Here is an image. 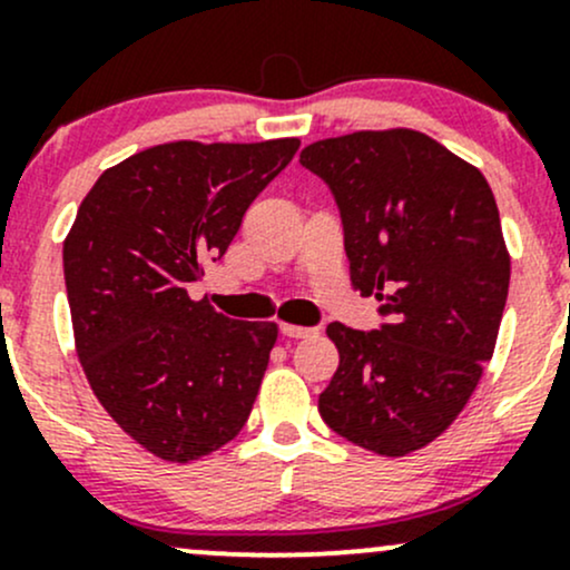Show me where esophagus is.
I'll use <instances>...</instances> for the list:
<instances>
[{"mask_svg": "<svg viewBox=\"0 0 570 570\" xmlns=\"http://www.w3.org/2000/svg\"><path fill=\"white\" fill-rule=\"evenodd\" d=\"M279 332L285 336H293V340H307V336H315L317 328H307V326H291V323H283Z\"/></svg>", "mask_w": 570, "mask_h": 570, "instance_id": "34e87169", "label": "esophagus"}]
</instances>
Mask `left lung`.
Returning a JSON list of instances; mask_svg holds the SVG:
<instances>
[{"mask_svg": "<svg viewBox=\"0 0 570 570\" xmlns=\"http://www.w3.org/2000/svg\"><path fill=\"white\" fill-rule=\"evenodd\" d=\"M302 165L332 187L351 283L385 315L377 332L328 323L340 366L317 410L361 449L413 454L454 424L498 342L511 255L492 187L407 127L317 140Z\"/></svg>", "mask_w": 570, "mask_h": 570, "instance_id": "left-lung-1", "label": "left lung"}]
</instances>
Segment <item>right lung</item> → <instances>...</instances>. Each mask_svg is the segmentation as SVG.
Masks as SVG:
<instances>
[{
    "instance_id": "add662e5",
    "label": "right lung",
    "mask_w": 570,
    "mask_h": 570,
    "mask_svg": "<svg viewBox=\"0 0 570 570\" xmlns=\"http://www.w3.org/2000/svg\"><path fill=\"white\" fill-rule=\"evenodd\" d=\"M298 138L170 140L102 170L65 238L76 353L108 415L165 462L242 432L277 323L230 321L187 285L223 258Z\"/></svg>"
}]
</instances>
